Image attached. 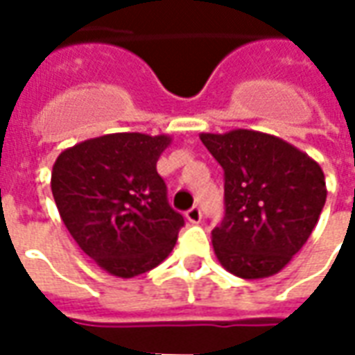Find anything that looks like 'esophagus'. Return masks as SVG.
<instances>
[{
  "label": "esophagus",
  "mask_w": 355,
  "mask_h": 355,
  "mask_svg": "<svg viewBox=\"0 0 355 355\" xmlns=\"http://www.w3.org/2000/svg\"><path fill=\"white\" fill-rule=\"evenodd\" d=\"M186 218H188L192 224H198L201 220V209L192 207L190 211H186Z\"/></svg>",
  "instance_id": "34e87169"
}]
</instances>
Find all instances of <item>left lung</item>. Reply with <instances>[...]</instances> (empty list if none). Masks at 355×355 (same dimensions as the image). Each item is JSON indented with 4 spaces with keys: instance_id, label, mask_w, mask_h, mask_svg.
Masks as SVG:
<instances>
[{
    "instance_id": "left-lung-1",
    "label": "left lung",
    "mask_w": 355,
    "mask_h": 355,
    "mask_svg": "<svg viewBox=\"0 0 355 355\" xmlns=\"http://www.w3.org/2000/svg\"><path fill=\"white\" fill-rule=\"evenodd\" d=\"M224 169L226 215L211 232L218 262L243 279L277 274L302 249L327 198L320 163L268 132H201Z\"/></svg>"
}]
</instances>
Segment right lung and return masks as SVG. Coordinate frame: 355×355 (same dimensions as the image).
I'll return each mask as SVG.
<instances>
[{
    "mask_svg": "<svg viewBox=\"0 0 355 355\" xmlns=\"http://www.w3.org/2000/svg\"><path fill=\"white\" fill-rule=\"evenodd\" d=\"M169 144V135L112 132L66 148L53 165L62 223L81 251L116 277L162 264L184 226L155 169Z\"/></svg>",
    "mask_w": 355,
    "mask_h": 355,
    "instance_id": "right-lung-1",
    "label": "right lung"
}]
</instances>
